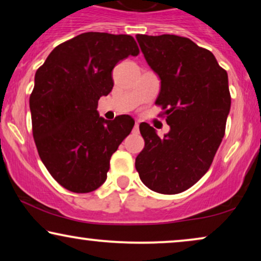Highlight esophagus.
I'll return each instance as SVG.
<instances>
[{
    "label": "esophagus",
    "mask_w": 261,
    "mask_h": 261,
    "mask_svg": "<svg viewBox=\"0 0 261 261\" xmlns=\"http://www.w3.org/2000/svg\"><path fill=\"white\" fill-rule=\"evenodd\" d=\"M135 133H138L139 132V122H135V124H134V129H133Z\"/></svg>",
    "instance_id": "esophagus-1"
}]
</instances>
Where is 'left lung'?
<instances>
[{
	"instance_id": "obj_1",
	"label": "left lung",
	"mask_w": 261,
	"mask_h": 261,
	"mask_svg": "<svg viewBox=\"0 0 261 261\" xmlns=\"http://www.w3.org/2000/svg\"><path fill=\"white\" fill-rule=\"evenodd\" d=\"M137 40L162 81L155 105L165 110L170 132L162 139L140 123L145 147L135 169L151 190L179 194L204 176L222 141L230 109L228 74L209 49L188 38L138 34Z\"/></svg>"
}]
</instances>
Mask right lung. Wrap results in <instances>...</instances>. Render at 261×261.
Segmentation results:
<instances>
[{
  "mask_svg": "<svg viewBox=\"0 0 261 261\" xmlns=\"http://www.w3.org/2000/svg\"><path fill=\"white\" fill-rule=\"evenodd\" d=\"M139 52L130 35L88 32L57 46L37 70L30 96L34 142L67 190L87 194L106 181L110 158L134 120L99 117L98 99L112 91L114 66Z\"/></svg>",
  "mask_w": 261,
  "mask_h": 261,
  "instance_id": "right-lung-1",
  "label": "right lung"
}]
</instances>
